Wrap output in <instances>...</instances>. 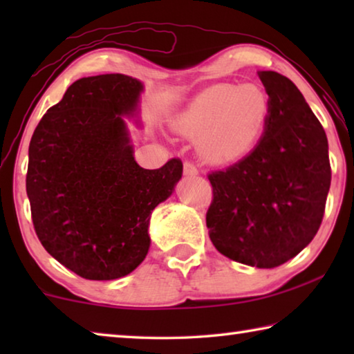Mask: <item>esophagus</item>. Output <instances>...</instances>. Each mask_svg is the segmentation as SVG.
<instances>
[{
  "label": "esophagus",
  "instance_id": "1",
  "mask_svg": "<svg viewBox=\"0 0 354 354\" xmlns=\"http://www.w3.org/2000/svg\"><path fill=\"white\" fill-rule=\"evenodd\" d=\"M184 175L185 176H195L198 175V170L192 162H184Z\"/></svg>",
  "mask_w": 354,
  "mask_h": 354
}]
</instances>
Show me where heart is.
<instances>
[{
  "label": "heart",
  "mask_w": 354,
  "mask_h": 354,
  "mask_svg": "<svg viewBox=\"0 0 354 354\" xmlns=\"http://www.w3.org/2000/svg\"><path fill=\"white\" fill-rule=\"evenodd\" d=\"M268 113V97L254 84H215L178 112L173 128L198 139V153L209 164L243 158L256 145Z\"/></svg>",
  "instance_id": "heart-1"
}]
</instances>
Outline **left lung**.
Segmentation results:
<instances>
[{
  "label": "left lung",
  "mask_w": 354,
  "mask_h": 354,
  "mask_svg": "<svg viewBox=\"0 0 354 354\" xmlns=\"http://www.w3.org/2000/svg\"><path fill=\"white\" fill-rule=\"evenodd\" d=\"M268 95L262 137L234 165L209 175V237L221 254L273 268L306 248L322 225L331 185L328 139L289 77L257 71Z\"/></svg>",
  "instance_id": "obj_1"
}]
</instances>
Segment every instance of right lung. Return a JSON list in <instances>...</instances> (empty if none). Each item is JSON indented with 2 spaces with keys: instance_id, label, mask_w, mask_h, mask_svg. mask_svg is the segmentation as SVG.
I'll return each mask as SVG.
<instances>
[{
  "instance_id": "1",
  "label": "right lung",
  "mask_w": 354,
  "mask_h": 354,
  "mask_svg": "<svg viewBox=\"0 0 354 354\" xmlns=\"http://www.w3.org/2000/svg\"><path fill=\"white\" fill-rule=\"evenodd\" d=\"M142 92L143 84L127 75L81 77L41 117L29 143L35 234L86 279H117L140 266L153 209L183 176L179 159L158 170L136 162L123 117L139 113Z\"/></svg>"
}]
</instances>
